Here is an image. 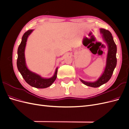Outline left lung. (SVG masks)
Listing matches in <instances>:
<instances>
[{
	"mask_svg": "<svg viewBox=\"0 0 129 129\" xmlns=\"http://www.w3.org/2000/svg\"><path fill=\"white\" fill-rule=\"evenodd\" d=\"M100 33L102 34L104 40L108 47V52L106 60V65L104 71L99 79L95 82H87L80 79L84 84L89 87L97 88L106 83L110 79L117 64V46L114 42L111 33L108 30L100 28Z\"/></svg>",
	"mask_w": 129,
	"mask_h": 129,
	"instance_id": "8db88e82",
	"label": "left lung"
}]
</instances>
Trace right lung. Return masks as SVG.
Returning a JSON list of instances; mask_svg holds the SVG:
<instances>
[{
    "instance_id": "obj_1",
    "label": "right lung",
    "mask_w": 129,
    "mask_h": 129,
    "mask_svg": "<svg viewBox=\"0 0 129 129\" xmlns=\"http://www.w3.org/2000/svg\"><path fill=\"white\" fill-rule=\"evenodd\" d=\"M33 30V29L27 30L22 37L21 42L18 49L17 68L24 79L30 86L36 88H46L50 86L56 80L58 68H56L54 75L48 79L42 77L38 74L31 72L27 68L25 61V50L27 38Z\"/></svg>"
}]
</instances>
